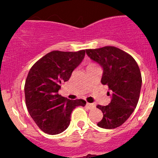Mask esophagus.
I'll return each mask as SVG.
<instances>
[{"label":"esophagus","instance_id":"esophagus-1","mask_svg":"<svg viewBox=\"0 0 158 158\" xmlns=\"http://www.w3.org/2000/svg\"><path fill=\"white\" fill-rule=\"evenodd\" d=\"M86 106H87V107H88L89 109H94V108L95 107V104H92V103H87V104H86Z\"/></svg>","mask_w":158,"mask_h":158}]
</instances>
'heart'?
I'll return each mask as SVG.
<instances>
[{"label":"heart","mask_w":158,"mask_h":158,"mask_svg":"<svg viewBox=\"0 0 158 158\" xmlns=\"http://www.w3.org/2000/svg\"><path fill=\"white\" fill-rule=\"evenodd\" d=\"M95 66V65H94V64H89V66Z\"/></svg>","instance_id":"heart-1"}]
</instances>
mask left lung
<instances>
[{
	"label": "left lung",
	"mask_w": 158,
	"mask_h": 158,
	"mask_svg": "<svg viewBox=\"0 0 158 158\" xmlns=\"http://www.w3.org/2000/svg\"><path fill=\"white\" fill-rule=\"evenodd\" d=\"M85 52L102 67L101 82L111 91V102L106 106H96L103 113L97 125L106 129L118 128L130 117L138 105L142 83L138 63L131 56L114 47L89 49ZM108 94L110 95L109 92Z\"/></svg>",
	"instance_id": "left-lung-1"
}]
</instances>
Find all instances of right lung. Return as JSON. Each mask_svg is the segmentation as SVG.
I'll use <instances>...</instances> for the list:
<instances>
[{
  "label": "right lung",
  "mask_w": 158,
  "mask_h": 158,
  "mask_svg": "<svg viewBox=\"0 0 158 158\" xmlns=\"http://www.w3.org/2000/svg\"><path fill=\"white\" fill-rule=\"evenodd\" d=\"M85 55L84 49L53 50L36 62L28 73L24 85L27 108L36 125L48 135L64 131L73 110L86 104L83 99L69 100L58 93L61 83L69 80Z\"/></svg>",
  "instance_id": "obj_1"
}]
</instances>
